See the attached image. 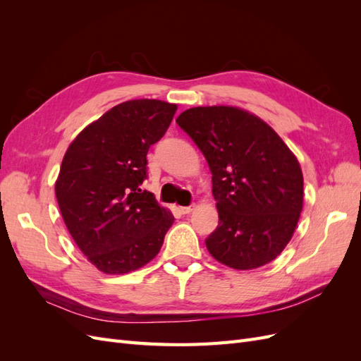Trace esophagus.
<instances>
[{
	"mask_svg": "<svg viewBox=\"0 0 361 361\" xmlns=\"http://www.w3.org/2000/svg\"><path fill=\"white\" fill-rule=\"evenodd\" d=\"M192 209H194V204H190V206H182V207H180V212H182V214H190Z\"/></svg>",
	"mask_w": 361,
	"mask_h": 361,
	"instance_id": "obj_1",
	"label": "esophagus"
}]
</instances>
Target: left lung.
Returning a JSON list of instances; mask_svg holds the SVG:
<instances>
[{
	"label": "left lung",
	"instance_id": "8db88e82",
	"mask_svg": "<svg viewBox=\"0 0 361 361\" xmlns=\"http://www.w3.org/2000/svg\"><path fill=\"white\" fill-rule=\"evenodd\" d=\"M176 123L212 173L218 227L204 239L212 257L255 269L288 245L302 211L298 159L264 120L236 106H195Z\"/></svg>",
	"mask_w": 361,
	"mask_h": 361
}]
</instances>
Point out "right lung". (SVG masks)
Instances as JSON below:
<instances>
[{"mask_svg":"<svg viewBox=\"0 0 361 361\" xmlns=\"http://www.w3.org/2000/svg\"><path fill=\"white\" fill-rule=\"evenodd\" d=\"M178 106L157 99L118 104L84 128L63 158L56 195L73 241L105 274L145 267L174 218L141 190L147 152L167 133Z\"/></svg>","mask_w":361,"mask_h":361,"instance_id":"obj_1","label":"right lung"}]
</instances>
